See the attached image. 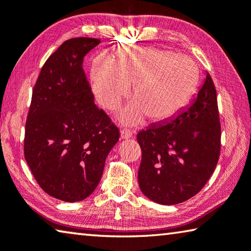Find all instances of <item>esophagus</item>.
<instances>
[{"label": "esophagus", "mask_w": 251, "mask_h": 251, "mask_svg": "<svg viewBox=\"0 0 251 251\" xmlns=\"http://www.w3.org/2000/svg\"><path fill=\"white\" fill-rule=\"evenodd\" d=\"M132 135H133V133H132V130H130V129L124 128V129L121 130V137L124 138V140H127V138L132 137Z\"/></svg>", "instance_id": "34e87169"}]
</instances>
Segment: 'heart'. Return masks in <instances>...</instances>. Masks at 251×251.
Listing matches in <instances>:
<instances>
[{
  "instance_id": "b5f03b06",
  "label": "heart",
  "mask_w": 251,
  "mask_h": 251,
  "mask_svg": "<svg viewBox=\"0 0 251 251\" xmlns=\"http://www.w3.org/2000/svg\"><path fill=\"white\" fill-rule=\"evenodd\" d=\"M93 90L105 109L114 110L132 87L133 104L119 115L125 124L165 123L190 104L200 80V70L189 57L153 47L118 50L111 62L99 57L91 68Z\"/></svg>"
}]
</instances>
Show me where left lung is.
Here are the masks:
<instances>
[{"label":"left lung","mask_w":251,"mask_h":251,"mask_svg":"<svg viewBox=\"0 0 251 251\" xmlns=\"http://www.w3.org/2000/svg\"><path fill=\"white\" fill-rule=\"evenodd\" d=\"M142 150L138 184L156 203L177 204L200 192L218 164L221 125L211 75L188 108L137 134Z\"/></svg>","instance_id":"left-lung-1"}]
</instances>
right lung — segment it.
I'll use <instances>...</instances> for the list:
<instances>
[{"label":"right lung","mask_w":251,"mask_h":251,"mask_svg":"<svg viewBox=\"0 0 251 251\" xmlns=\"http://www.w3.org/2000/svg\"><path fill=\"white\" fill-rule=\"evenodd\" d=\"M99 39L74 38L43 65L25 123V157L46 193L81 201L97 188L105 161L119 140L118 127L94 102L83 57Z\"/></svg>","instance_id":"obj_1"}]
</instances>
